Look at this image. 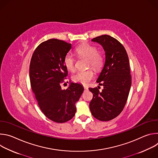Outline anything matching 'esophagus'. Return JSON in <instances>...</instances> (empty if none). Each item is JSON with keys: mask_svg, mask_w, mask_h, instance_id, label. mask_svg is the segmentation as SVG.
<instances>
[{"mask_svg": "<svg viewBox=\"0 0 158 158\" xmlns=\"http://www.w3.org/2000/svg\"><path fill=\"white\" fill-rule=\"evenodd\" d=\"M84 90H85V91H87V90H88V87L84 85Z\"/></svg>", "mask_w": 158, "mask_h": 158, "instance_id": "1", "label": "esophagus"}]
</instances>
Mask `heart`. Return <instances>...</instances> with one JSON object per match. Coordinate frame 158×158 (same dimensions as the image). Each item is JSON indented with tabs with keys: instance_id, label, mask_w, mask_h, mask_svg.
I'll list each match as a JSON object with an SVG mask.
<instances>
[{
	"instance_id": "heart-1",
	"label": "heart",
	"mask_w": 158,
	"mask_h": 158,
	"mask_svg": "<svg viewBox=\"0 0 158 158\" xmlns=\"http://www.w3.org/2000/svg\"><path fill=\"white\" fill-rule=\"evenodd\" d=\"M76 52L79 57L87 59V67H91L96 71H100L104 64L105 57L102 50L93 44H82L76 49ZM76 59L70 54H66L63 60L64 65L67 69L72 72L75 71ZM94 74L92 69H88L84 71H79L73 76V80L83 85L89 83L93 77Z\"/></svg>"
}]
</instances>
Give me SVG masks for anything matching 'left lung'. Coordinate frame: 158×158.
Here are the masks:
<instances>
[{
	"mask_svg": "<svg viewBox=\"0 0 158 158\" xmlns=\"http://www.w3.org/2000/svg\"><path fill=\"white\" fill-rule=\"evenodd\" d=\"M92 41L102 46L106 60L97 80L104 88L101 92L97 87L89 88L93 94L89 108L95 118L108 121L120 114L128 98L131 86L129 58L123 44L114 37L102 35Z\"/></svg>",
	"mask_w": 158,
	"mask_h": 158,
	"instance_id": "1",
	"label": "left lung"
}]
</instances>
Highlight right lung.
<instances>
[{
	"label": "right lung",
	"instance_id": "right-lung-1",
	"mask_svg": "<svg viewBox=\"0 0 158 158\" xmlns=\"http://www.w3.org/2000/svg\"><path fill=\"white\" fill-rule=\"evenodd\" d=\"M71 49V44L64 40L44 41L35 49L29 67L31 85L39 106L48 119L57 123L74 116L75 104L84 91L81 84L74 82L66 90L61 89L67 76L63 60Z\"/></svg>",
	"mask_w": 158,
	"mask_h": 158
}]
</instances>
